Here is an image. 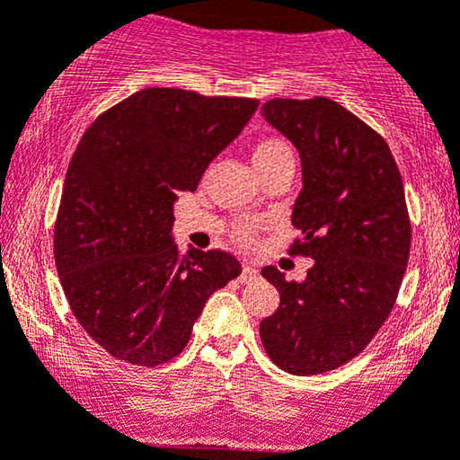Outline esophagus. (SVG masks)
<instances>
[{
    "label": "esophagus",
    "mask_w": 460,
    "mask_h": 460,
    "mask_svg": "<svg viewBox=\"0 0 460 460\" xmlns=\"http://www.w3.org/2000/svg\"><path fill=\"white\" fill-rule=\"evenodd\" d=\"M255 277H257V269H255L253 264H244V266H242V275H240L242 284H246V281L255 279Z\"/></svg>",
    "instance_id": "esophagus-1"
}]
</instances>
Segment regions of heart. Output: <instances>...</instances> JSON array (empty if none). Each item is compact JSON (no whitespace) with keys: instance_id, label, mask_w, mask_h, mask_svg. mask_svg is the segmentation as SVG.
<instances>
[{"instance_id":"1","label":"heart","mask_w":460,"mask_h":460,"mask_svg":"<svg viewBox=\"0 0 460 460\" xmlns=\"http://www.w3.org/2000/svg\"><path fill=\"white\" fill-rule=\"evenodd\" d=\"M253 164L260 174H269L270 170L281 168V165H295V153L288 146V141L279 137H261L253 146ZM231 238L238 244H253L255 242V225L253 222H235L231 226Z\"/></svg>"}]
</instances>
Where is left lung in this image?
Segmentation results:
<instances>
[{"label": "left lung", "mask_w": 460, "mask_h": 460, "mask_svg": "<svg viewBox=\"0 0 460 460\" xmlns=\"http://www.w3.org/2000/svg\"><path fill=\"white\" fill-rule=\"evenodd\" d=\"M266 122L296 146L304 190L292 209L301 231L290 255L314 260L305 281L264 266L279 307L260 323L269 358L295 376L353 360L397 301L411 255L400 168L380 133L330 98H275Z\"/></svg>", "instance_id": "obj_1"}]
</instances>
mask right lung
Instances as JSON below:
<instances>
[{
  "instance_id": "obj_1",
  "label": "right lung",
  "mask_w": 460,
  "mask_h": 460,
  "mask_svg": "<svg viewBox=\"0 0 460 460\" xmlns=\"http://www.w3.org/2000/svg\"><path fill=\"white\" fill-rule=\"evenodd\" d=\"M253 98L153 87L104 111L69 161L54 260L83 330L118 360L179 356L211 292L242 272L231 253L172 242L174 200L242 133Z\"/></svg>"
}]
</instances>
